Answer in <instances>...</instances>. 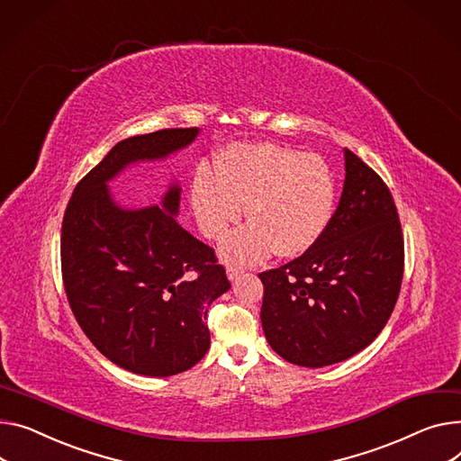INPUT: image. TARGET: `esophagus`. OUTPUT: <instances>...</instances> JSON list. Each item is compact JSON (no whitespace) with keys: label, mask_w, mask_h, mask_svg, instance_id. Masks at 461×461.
Here are the masks:
<instances>
[{"label":"esophagus","mask_w":461,"mask_h":461,"mask_svg":"<svg viewBox=\"0 0 461 461\" xmlns=\"http://www.w3.org/2000/svg\"><path fill=\"white\" fill-rule=\"evenodd\" d=\"M226 274H228V278L233 282V280H237L239 276L242 274V268H240V267H235V265H230V267L226 268Z\"/></svg>","instance_id":"obj_1"}]
</instances>
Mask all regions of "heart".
<instances>
[{
  "label": "heart",
  "instance_id": "heart-1",
  "mask_svg": "<svg viewBox=\"0 0 461 461\" xmlns=\"http://www.w3.org/2000/svg\"><path fill=\"white\" fill-rule=\"evenodd\" d=\"M247 205L252 221L222 244L230 263H254L274 249L298 256L326 231L335 207V177L317 153L276 144L231 146L217 176L200 172L193 183V209L209 239H222Z\"/></svg>",
  "mask_w": 461,
  "mask_h": 461
}]
</instances>
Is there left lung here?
Segmentation results:
<instances>
[{
  "label": "left lung",
  "instance_id": "obj_1",
  "mask_svg": "<svg viewBox=\"0 0 461 461\" xmlns=\"http://www.w3.org/2000/svg\"><path fill=\"white\" fill-rule=\"evenodd\" d=\"M345 187L322 237L259 274L261 324L289 363L326 366L369 347L401 293L404 237L384 179L345 148Z\"/></svg>",
  "mask_w": 461,
  "mask_h": 461
}]
</instances>
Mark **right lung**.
<instances>
[{"label":"right lung","mask_w":461,"mask_h":461,"mask_svg":"<svg viewBox=\"0 0 461 461\" xmlns=\"http://www.w3.org/2000/svg\"><path fill=\"white\" fill-rule=\"evenodd\" d=\"M198 128L159 130L120 140L76 185L60 230V270L72 313L107 359L135 375L165 378L209 350L207 310L231 285L214 250L163 207L124 209L105 183L126 165L185 148Z\"/></svg>","instance_id":"obj_1"}]
</instances>
